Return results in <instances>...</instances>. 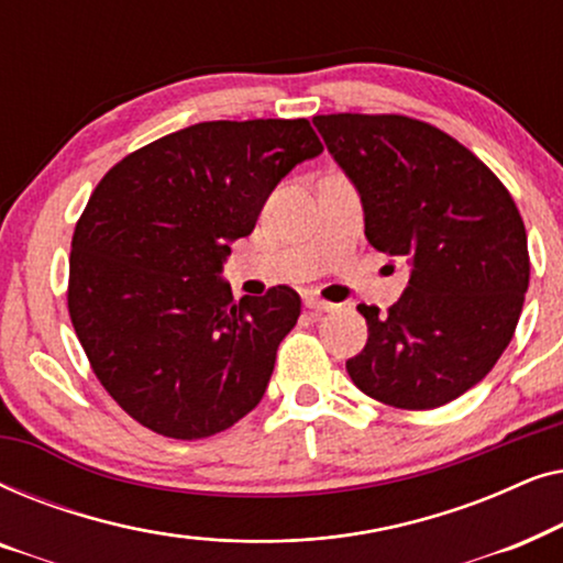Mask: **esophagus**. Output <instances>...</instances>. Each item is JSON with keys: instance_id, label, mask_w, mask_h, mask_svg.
I'll return each instance as SVG.
<instances>
[{"instance_id": "esophagus-1", "label": "esophagus", "mask_w": 563, "mask_h": 563, "mask_svg": "<svg viewBox=\"0 0 563 563\" xmlns=\"http://www.w3.org/2000/svg\"><path fill=\"white\" fill-rule=\"evenodd\" d=\"M305 307H307V310H310L312 314H322V312H330V310H333L335 305H330V302H322V299L312 297V295H307V297H305Z\"/></svg>"}]
</instances>
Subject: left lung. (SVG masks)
<instances>
[{
	"instance_id": "left-lung-1",
	"label": "left lung",
	"mask_w": 563,
	"mask_h": 563,
	"mask_svg": "<svg viewBox=\"0 0 563 563\" xmlns=\"http://www.w3.org/2000/svg\"><path fill=\"white\" fill-rule=\"evenodd\" d=\"M376 251L410 266L387 312L358 305L368 341L345 361L364 395L433 410L492 372L528 291V235L503 181L443 130L405 114H318Z\"/></svg>"
}]
</instances>
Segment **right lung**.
Returning <instances> with one entry per match:
<instances>
[{"instance_id":"right-lung-1","label":"right lung","mask_w":563,"mask_h":563,"mask_svg":"<svg viewBox=\"0 0 563 563\" xmlns=\"http://www.w3.org/2000/svg\"><path fill=\"white\" fill-rule=\"evenodd\" d=\"M322 153L310 122L214 120L114 164L76 222L68 314L97 379L153 433L197 441L261 402L299 295L220 279L276 184Z\"/></svg>"}]
</instances>
